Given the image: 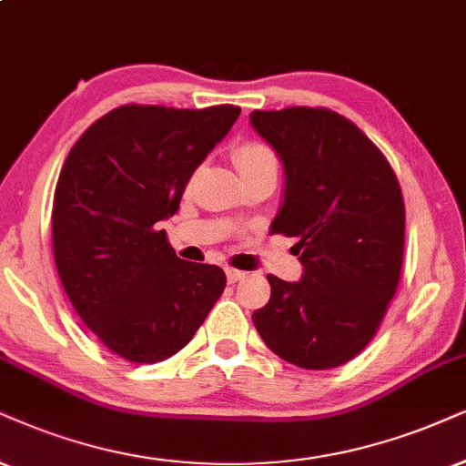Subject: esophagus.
<instances>
[{
  "label": "esophagus",
  "instance_id": "34e87169",
  "mask_svg": "<svg viewBox=\"0 0 466 466\" xmlns=\"http://www.w3.org/2000/svg\"><path fill=\"white\" fill-rule=\"evenodd\" d=\"M226 275H228L229 284H237V281H240V279H243V277H245L243 270H238V268H228Z\"/></svg>",
  "mask_w": 466,
  "mask_h": 466
}]
</instances>
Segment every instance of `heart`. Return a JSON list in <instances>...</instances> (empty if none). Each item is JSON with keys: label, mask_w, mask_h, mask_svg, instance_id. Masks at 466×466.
Returning a JSON list of instances; mask_svg holds the SVG:
<instances>
[{"label": "heart", "mask_w": 466, "mask_h": 466, "mask_svg": "<svg viewBox=\"0 0 466 466\" xmlns=\"http://www.w3.org/2000/svg\"><path fill=\"white\" fill-rule=\"evenodd\" d=\"M232 157H234V163H237V167L240 169V174H243V178L253 174L267 172V169H275L277 172L275 152L270 150L264 141H258V139L240 141V144L234 146Z\"/></svg>", "instance_id": "b5f03b06"}]
</instances>
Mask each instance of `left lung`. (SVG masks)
<instances>
[{
  "mask_svg": "<svg viewBox=\"0 0 466 466\" xmlns=\"http://www.w3.org/2000/svg\"><path fill=\"white\" fill-rule=\"evenodd\" d=\"M249 117L284 163V204L270 234L297 238L303 264L297 284L267 275L270 299L251 320L284 361L338 368L372 341L398 290L402 189L368 135L331 109H256Z\"/></svg>",
  "mask_w": 466,
  "mask_h": 466,
  "instance_id": "left-lung-1",
  "label": "left lung"
}]
</instances>
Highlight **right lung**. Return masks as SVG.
I'll return each instance as SVG.
<instances>
[{
    "label": "right lung",
    "mask_w": 466,
    "mask_h": 466,
    "mask_svg": "<svg viewBox=\"0 0 466 466\" xmlns=\"http://www.w3.org/2000/svg\"><path fill=\"white\" fill-rule=\"evenodd\" d=\"M240 114L234 105H122L76 139L53 196V258L70 303L111 352L157 363L189 344L226 288L180 260L158 221Z\"/></svg>",
    "instance_id": "obj_1"
}]
</instances>
